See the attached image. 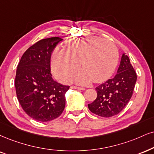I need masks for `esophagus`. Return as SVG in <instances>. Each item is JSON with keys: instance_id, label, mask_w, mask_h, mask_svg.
<instances>
[{"instance_id": "esophagus-1", "label": "esophagus", "mask_w": 154, "mask_h": 154, "mask_svg": "<svg viewBox=\"0 0 154 154\" xmlns=\"http://www.w3.org/2000/svg\"><path fill=\"white\" fill-rule=\"evenodd\" d=\"M72 88H75V89H78V90H82V91H84L85 88H83V87H79V86H72Z\"/></svg>"}]
</instances>
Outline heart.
<instances>
[{"mask_svg": "<svg viewBox=\"0 0 154 154\" xmlns=\"http://www.w3.org/2000/svg\"><path fill=\"white\" fill-rule=\"evenodd\" d=\"M66 45V51L56 49L52 58L53 72L60 81L68 82L79 68V63L83 69L74 79L81 84L93 80L103 82L111 77L116 68L119 51L109 40L97 36L70 38Z\"/></svg>", "mask_w": 154, "mask_h": 154, "instance_id": "heart-1", "label": "heart"}]
</instances>
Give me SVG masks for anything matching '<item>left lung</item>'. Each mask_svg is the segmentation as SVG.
Returning <instances> with one entry per match:
<instances>
[{
	"instance_id": "left-lung-1",
	"label": "left lung",
	"mask_w": 154,
	"mask_h": 154,
	"mask_svg": "<svg viewBox=\"0 0 154 154\" xmlns=\"http://www.w3.org/2000/svg\"><path fill=\"white\" fill-rule=\"evenodd\" d=\"M137 79L128 56L123 54L116 75L96 87L97 97L88 109L94 114L109 118L117 115L131 98Z\"/></svg>"
}]
</instances>
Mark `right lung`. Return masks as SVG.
<instances>
[{
    "instance_id": "obj_1",
    "label": "right lung",
    "mask_w": 154,
    "mask_h": 154,
    "mask_svg": "<svg viewBox=\"0 0 154 154\" xmlns=\"http://www.w3.org/2000/svg\"><path fill=\"white\" fill-rule=\"evenodd\" d=\"M59 37L42 39L28 48L17 68L15 87L22 109L32 119L47 122L60 116L68 86L57 83L51 73V56Z\"/></svg>"
}]
</instances>
